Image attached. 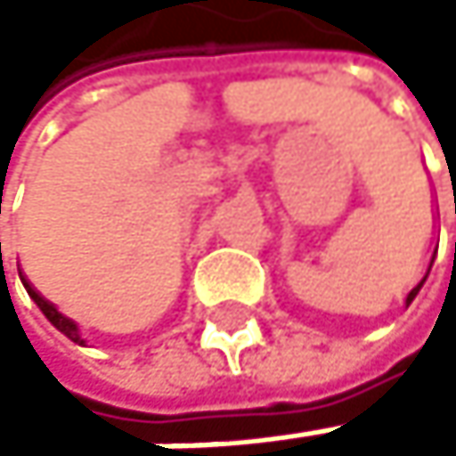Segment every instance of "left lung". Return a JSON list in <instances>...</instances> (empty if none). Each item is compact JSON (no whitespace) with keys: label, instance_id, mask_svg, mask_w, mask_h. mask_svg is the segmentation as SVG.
Listing matches in <instances>:
<instances>
[{"label":"left lung","instance_id":"obj_1","mask_svg":"<svg viewBox=\"0 0 456 456\" xmlns=\"http://www.w3.org/2000/svg\"><path fill=\"white\" fill-rule=\"evenodd\" d=\"M435 251H437V246H435ZM435 251H432V256H429V265H427V271H424L421 281H419V284H416V287H413V289L408 292V297H405V306H411V304H413V297H416V295H419V289L424 287V281H427V276H429V271H432V262H435Z\"/></svg>","mask_w":456,"mask_h":456}]
</instances>
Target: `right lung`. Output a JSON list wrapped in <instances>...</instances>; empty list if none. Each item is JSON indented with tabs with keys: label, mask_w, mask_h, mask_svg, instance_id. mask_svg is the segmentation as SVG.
<instances>
[{
	"label": "right lung",
	"mask_w": 456,
	"mask_h": 456,
	"mask_svg": "<svg viewBox=\"0 0 456 456\" xmlns=\"http://www.w3.org/2000/svg\"><path fill=\"white\" fill-rule=\"evenodd\" d=\"M0 248H2V246H0ZM19 276H21V284H24V289L29 292V297H32V301L37 304V309H40V312L45 314V320H48L51 325H54V328L60 330V334H65V337H68L70 342H76V345H86V339L81 337V330H78L76 320L65 317V314H62V312H60V309H57L54 304H51V301H45V297H43V295H40V292H37V289L32 287V281H29V279H27V276H24L21 271H19Z\"/></svg>",
	"instance_id": "right-lung-1"
}]
</instances>
